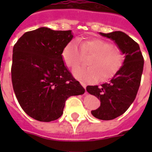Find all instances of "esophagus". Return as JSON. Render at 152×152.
Listing matches in <instances>:
<instances>
[{"mask_svg": "<svg viewBox=\"0 0 152 152\" xmlns=\"http://www.w3.org/2000/svg\"><path fill=\"white\" fill-rule=\"evenodd\" d=\"M80 84H81V85H82L83 87H84V89H85V91H86V84H85V83L80 82Z\"/></svg>", "mask_w": 152, "mask_h": 152, "instance_id": "esophagus-1", "label": "esophagus"}]
</instances>
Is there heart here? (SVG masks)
Wrapping results in <instances>:
<instances>
[{
    "label": "heart",
    "instance_id": "obj_1",
    "mask_svg": "<svg viewBox=\"0 0 152 152\" xmlns=\"http://www.w3.org/2000/svg\"><path fill=\"white\" fill-rule=\"evenodd\" d=\"M71 40L62 51L64 63L69 68H75L82 61L83 56L91 57L88 60L89 67H79L74 70L76 78L86 82H94L99 79L107 80L116 75L123 66L125 56L119 49L102 39L94 38Z\"/></svg>",
    "mask_w": 152,
    "mask_h": 152
}]
</instances>
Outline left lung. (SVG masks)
<instances>
[{
  "label": "left lung",
  "instance_id": "obj_1",
  "mask_svg": "<svg viewBox=\"0 0 152 152\" xmlns=\"http://www.w3.org/2000/svg\"><path fill=\"white\" fill-rule=\"evenodd\" d=\"M110 39L125 55L123 66L107 83L88 86L87 91L100 100V106L91 111L94 117L111 120L124 113L135 100L140 86L144 58L139 44L121 31L100 33Z\"/></svg>",
  "mask_w": 152,
  "mask_h": 152
}]
</instances>
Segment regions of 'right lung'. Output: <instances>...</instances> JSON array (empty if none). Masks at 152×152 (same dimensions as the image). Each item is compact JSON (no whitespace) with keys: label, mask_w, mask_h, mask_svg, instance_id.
I'll return each mask as SVG.
<instances>
[{"label":"right lung","mask_w":152,"mask_h":152,"mask_svg":"<svg viewBox=\"0 0 152 152\" xmlns=\"http://www.w3.org/2000/svg\"><path fill=\"white\" fill-rule=\"evenodd\" d=\"M72 38V30L40 27L24 33L13 46V91L24 112L38 121L58 119L69 96L85 92L63 61V49Z\"/></svg>","instance_id":"obj_1"}]
</instances>
